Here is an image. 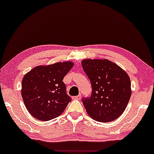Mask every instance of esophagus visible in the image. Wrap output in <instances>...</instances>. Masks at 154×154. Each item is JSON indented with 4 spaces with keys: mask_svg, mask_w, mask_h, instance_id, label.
I'll return each instance as SVG.
<instances>
[{
    "mask_svg": "<svg viewBox=\"0 0 154 154\" xmlns=\"http://www.w3.org/2000/svg\"><path fill=\"white\" fill-rule=\"evenodd\" d=\"M73 100H80L81 99V95H77V96L73 97Z\"/></svg>",
    "mask_w": 154,
    "mask_h": 154,
    "instance_id": "obj_1",
    "label": "esophagus"
}]
</instances>
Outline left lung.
I'll list each match as a JSON object with an SVG mask.
<instances>
[{
  "label": "left lung",
  "instance_id": "1",
  "mask_svg": "<svg viewBox=\"0 0 154 154\" xmlns=\"http://www.w3.org/2000/svg\"><path fill=\"white\" fill-rule=\"evenodd\" d=\"M81 64L93 90L91 97L82 99L88 115L100 122L115 120L125 110L131 97L128 74L108 59H83Z\"/></svg>",
  "mask_w": 154,
  "mask_h": 154
}]
</instances>
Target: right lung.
<instances>
[{"label": "right lung", "mask_w": 154, "mask_h": 154, "mask_svg": "<svg viewBox=\"0 0 154 154\" xmlns=\"http://www.w3.org/2000/svg\"><path fill=\"white\" fill-rule=\"evenodd\" d=\"M73 66L72 61L37 66L24 75L21 95L32 116L48 121L63 113L71 100L63 79Z\"/></svg>", "instance_id": "add662e5"}]
</instances>
